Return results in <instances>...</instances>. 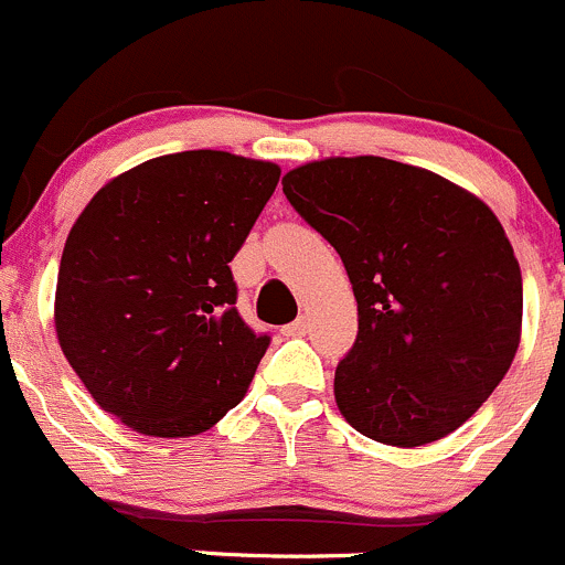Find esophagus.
<instances>
[{"label": "esophagus", "mask_w": 565, "mask_h": 565, "mask_svg": "<svg viewBox=\"0 0 565 565\" xmlns=\"http://www.w3.org/2000/svg\"><path fill=\"white\" fill-rule=\"evenodd\" d=\"M306 330H309V319L298 317L295 322H289L287 328H284V335H306Z\"/></svg>", "instance_id": "esophagus-1"}]
</instances>
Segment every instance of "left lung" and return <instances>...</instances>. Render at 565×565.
I'll return each instance as SVG.
<instances>
[{
    "instance_id": "obj_1",
    "label": "left lung",
    "mask_w": 565,
    "mask_h": 565,
    "mask_svg": "<svg viewBox=\"0 0 565 565\" xmlns=\"http://www.w3.org/2000/svg\"><path fill=\"white\" fill-rule=\"evenodd\" d=\"M281 185L339 250L358 300L339 413L396 448L451 435L522 339V273L498 215L446 177L377 156L303 163Z\"/></svg>"
}]
</instances>
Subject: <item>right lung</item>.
Returning a JSON list of instances; mask_svg holds the SVG:
<instances>
[{"instance_id":"add662e5","label":"right lung","mask_w":565,"mask_h":565,"mask_svg":"<svg viewBox=\"0 0 565 565\" xmlns=\"http://www.w3.org/2000/svg\"><path fill=\"white\" fill-rule=\"evenodd\" d=\"M281 169L224 150L108 180L62 250L54 328L89 396L147 437H193L246 396L270 339L235 309L230 262Z\"/></svg>"}]
</instances>
